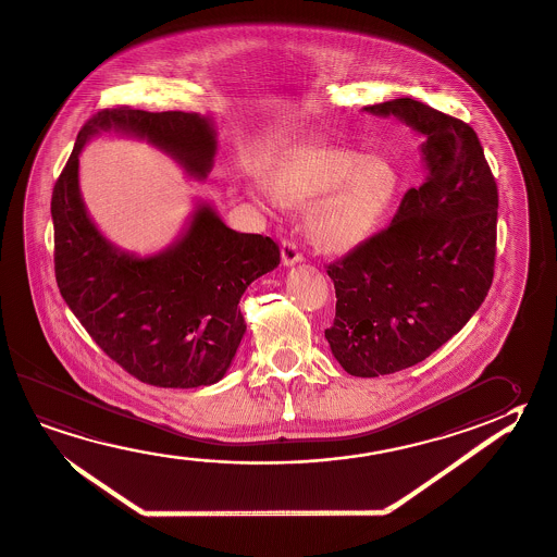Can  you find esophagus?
I'll return each instance as SVG.
<instances>
[{
	"label": "esophagus",
	"instance_id": "34e87169",
	"mask_svg": "<svg viewBox=\"0 0 557 557\" xmlns=\"http://www.w3.org/2000/svg\"><path fill=\"white\" fill-rule=\"evenodd\" d=\"M281 257H283V264H286V267L302 261V253L298 249V244L293 239H284L283 246H281Z\"/></svg>",
	"mask_w": 557,
	"mask_h": 557
}]
</instances>
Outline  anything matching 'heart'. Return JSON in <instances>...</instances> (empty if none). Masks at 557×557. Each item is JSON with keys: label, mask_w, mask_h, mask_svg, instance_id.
<instances>
[{"label": "heart", "mask_w": 557, "mask_h": 557, "mask_svg": "<svg viewBox=\"0 0 557 557\" xmlns=\"http://www.w3.org/2000/svg\"><path fill=\"white\" fill-rule=\"evenodd\" d=\"M284 207H306V230L327 253H347L374 236L399 195L392 161L347 146H306L276 161L261 177ZM264 202L263 195H255Z\"/></svg>", "instance_id": "obj_1"}]
</instances>
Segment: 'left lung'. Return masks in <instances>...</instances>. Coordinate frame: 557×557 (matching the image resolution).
<instances>
[{
  "label": "left lung",
  "mask_w": 557,
  "mask_h": 557,
  "mask_svg": "<svg viewBox=\"0 0 557 557\" xmlns=\"http://www.w3.org/2000/svg\"><path fill=\"white\" fill-rule=\"evenodd\" d=\"M364 111L421 134L426 168L392 224L327 267L337 296L331 352L350 376L374 377L433 355L485 300L499 193L470 124L409 97Z\"/></svg>",
  "instance_id": "left-lung-1"
}]
</instances>
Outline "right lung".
<instances>
[{"mask_svg":"<svg viewBox=\"0 0 557 557\" xmlns=\"http://www.w3.org/2000/svg\"><path fill=\"white\" fill-rule=\"evenodd\" d=\"M109 131L146 138L197 180L214 163L216 131L208 116L131 107L95 113L52 190L60 294L104 355L144 384H216L246 333L237 304L281 263V249L271 237L227 227L210 205H198L185 234L161 253L136 257L114 247L91 222L77 185L79 151Z\"/></svg>","mask_w":557,"mask_h":557,"instance_id":"obj_1","label":"right lung"}]
</instances>
